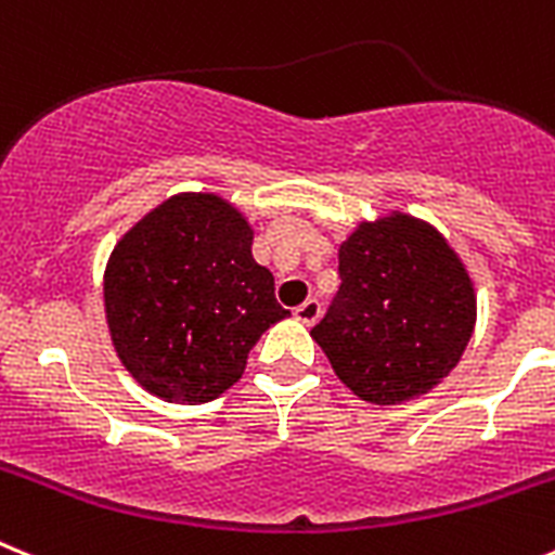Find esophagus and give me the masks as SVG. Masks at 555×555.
I'll use <instances>...</instances> for the list:
<instances>
[{"label": "esophagus", "mask_w": 555, "mask_h": 555, "mask_svg": "<svg viewBox=\"0 0 555 555\" xmlns=\"http://www.w3.org/2000/svg\"><path fill=\"white\" fill-rule=\"evenodd\" d=\"M295 320H300L302 325H314L320 320V302L317 300H306L300 302L295 309Z\"/></svg>", "instance_id": "esophagus-1"}]
</instances>
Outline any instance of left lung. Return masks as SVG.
Returning <instances> with one entry per match:
<instances>
[{"label":"left lung","instance_id":"8db88e82","mask_svg":"<svg viewBox=\"0 0 555 555\" xmlns=\"http://www.w3.org/2000/svg\"><path fill=\"white\" fill-rule=\"evenodd\" d=\"M343 288L311 328L345 387L378 406L426 396L457 367L477 323L466 263L429 221L390 210L339 244Z\"/></svg>","mask_w":555,"mask_h":555}]
</instances>
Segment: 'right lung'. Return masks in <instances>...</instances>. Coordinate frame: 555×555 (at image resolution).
<instances>
[{"instance_id":"obj_1","label":"right lung","mask_w":555,"mask_h":555,"mask_svg":"<svg viewBox=\"0 0 555 555\" xmlns=\"http://www.w3.org/2000/svg\"><path fill=\"white\" fill-rule=\"evenodd\" d=\"M255 230L219 193H173L122 232L103 272L117 359L168 404L230 390L260 334L286 320L274 278L253 258Z\"/></svg>"}]
</instances>
